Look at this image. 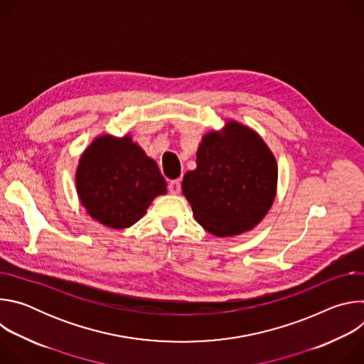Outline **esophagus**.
<instances>
[{"label":"esophagus","mask_w":364,"mask_h":364,"mask_svg":"<svg viewBox=\"0 0 364 364\" xmlns=\"http://www.w3.org/2000/svg\"><path fill=\"white\" fill-rule=\"evenodd\" d=\"M168 190L171 194H178L181 191V180H173L168 184Z\"/></svg>","instance_id":"1"}]
</instances>
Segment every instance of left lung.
<instances>
[{
  "mask_svg": "<svg viewBox=\"0 0 364 364\" xmlns=\"http://www.w3.org/2000/svg\"><path fill=\"white\" fill-rule=\"evenodd\" d=\"M196 155L197 167L184 174L181 187L197 223L218 237L252 230L277 196L278 166L265 141L228 121L201 138Z\"/></svg>",
  "mask_w": 364,
  "mask_h": 364,
  "instance_id": "1",
  "label": "left lung"
}]
</instances>
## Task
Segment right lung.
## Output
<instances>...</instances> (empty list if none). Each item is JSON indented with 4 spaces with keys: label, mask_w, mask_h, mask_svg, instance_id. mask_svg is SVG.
Wrapping results in <instances>:
<instances>
[{
    "label": "right lung",
    "mask_w": 364,
    "mask_h": 364,
    "mask_svg": "<svg viewBox=\"0 0 364 364\" xmlns=\"http://www.w3.org/2000/svg\"><path fill=\"white\" fill-rule=\"evenodd\" d=\"M76 190L92 219L111 229H127L167 193L157 163L132 141L103 134L83 151L76 170Z\"/></svg>",
    "instance_id": "obj_1"
}]
</instances>
